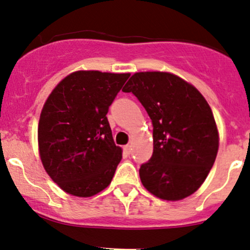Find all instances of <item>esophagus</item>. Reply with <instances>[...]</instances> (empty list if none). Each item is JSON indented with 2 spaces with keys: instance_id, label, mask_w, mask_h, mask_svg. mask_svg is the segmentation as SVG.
<instances>
[{
  "instance_id": "1",
  "label": "esophagus",
  "mask_w": 250,
  "mask_h": 250,
  "mask_svg": "<svg viewBox=\"0 0 250 250\" xmlns=\"http://www.w3.org/2000/svg\"><path fill=\"white\" fill-rule=\"evenodd\" d=\"M125 153L130 154V153H132V146H130V145H125Z\"/></svg>"
}]
</instances>
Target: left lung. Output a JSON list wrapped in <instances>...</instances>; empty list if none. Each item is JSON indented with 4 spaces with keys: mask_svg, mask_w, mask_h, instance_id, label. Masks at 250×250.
<instances>
[{
    "mask_svg": "<svg viewBox=\"0 0 250 250\" xmlns=\"http://www.w3.org/2000/svg\"><path fill=\"white\" fill-rule=\"evenodd\" d=\"M132 92L153 125V153L141 164L140 180L163 200L191 195L206 180L217 157V125L209 105L190 83L170 73H135Z\"/></svg>",
    "mask_w": 250,
    "mask_h": 250,
    "instance_id": "1",
    "label": "left lung"
}]
</instances>
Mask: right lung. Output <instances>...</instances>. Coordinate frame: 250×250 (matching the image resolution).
I'll use <instances>...</instances> for the list:
<instances>
[{
    "instance_id": "add662e5",
    "label": "right lung",
    "mask_w": 250,
    "mask_h": 250,
    "mask_svg": "<svg viewBox=\"0 0 250 250\" xmlns=\"http://www.w3.org/2000/svg\"><path fill=\"white\" fill-rule=\"evenodd\" d=\"M130 74L80 70L64 78L42 110L38 144L48 175L81 198L111 182L122 149L115 145L106 114Z\"/></svg>"
}]
</instances>
